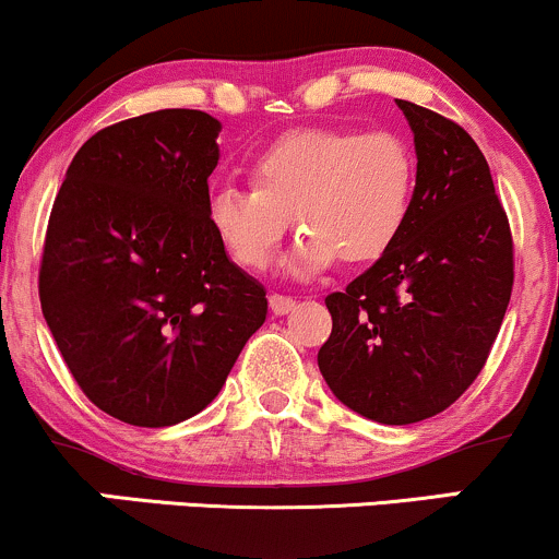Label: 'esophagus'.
<instances>
[{"mask_svg": "<svg viewBox=\"0 0 559 559\" xmlns=\"http://www.w3.org/2000/svg\"><path fill=\"white\" fill-rule=\"evenodd\" d=\"M297 307V299L284 297V294H271V310L273 316H288Z\"/></svg>", "mask_w": 559, "mask_h": 559, "instance_id": "34e87169", "label": "esophagus"}]
</instances>
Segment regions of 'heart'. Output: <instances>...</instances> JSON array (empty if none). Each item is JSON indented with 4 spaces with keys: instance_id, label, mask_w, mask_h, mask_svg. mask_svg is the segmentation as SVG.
Listing matches in <instances>:
<instances>
[{
    "instance_id": "obj_1",
    "label": "heart",
    "mask_w": 559,
    "mask_h": 559,
    "mask_svg": "<svg viewBox=\"0 0 559 559\" xmlns=\"http://www.w3.org/2000/svg\"><path fill=\"white\" fill-rule=\"evenodd\" d=\"M249 173V189L223 186L207 202L230 260L262 271L294 217L301 236L286 271L316 275L336 258L365 265L394 247L413 213L418 165L391 131L299 128L262 150Z\"/></svg>"
}]
</instances>
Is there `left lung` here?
<instances>
[{
	"instance_id": "1",
	"label": "left lung",
	"mask_w": 559,
	"mask_h": 559,
	"mask_svg": "<svg viewBox=\"0 0 559 559\" xmlns=\"http://www.w3.org/2000/svg\"><path fill=\"white\" fill-rule=\"evenodd\" d=\"M415 136L413 213L394 247L325 297L318 368L362 418L407 426L457 402L486 365L512 294V234L465 128L396 99Z\"/></svg>"
}]
</instances>
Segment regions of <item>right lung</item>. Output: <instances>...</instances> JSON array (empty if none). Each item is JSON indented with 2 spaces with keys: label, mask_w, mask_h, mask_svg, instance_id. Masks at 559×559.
<instances>
[{
  "label": "right lung",
  "mask_w": 559,
  "mask_h": 559,
  "mask_svg": "<svg viewBox=\"0 0 559 559\" xmlns=\"http://www.w3.org/2000/svg\"><path fill=\"white\" fill-rule=\"evenodd\" d=\"M221 123L157 110L73 157L44 241L38 297L57 349L102 413L176 426L223 389L267 299L207 217Z\"/></svg>",
  "instance_id": "right-lung-1"
}]
</instances>
